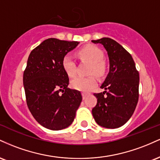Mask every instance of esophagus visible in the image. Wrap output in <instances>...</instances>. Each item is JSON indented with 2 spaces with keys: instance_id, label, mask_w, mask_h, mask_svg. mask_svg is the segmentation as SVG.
<instances>
[{
  "instance_id": "obj_1",
  "label": "esophagus",
  "mask_w": 160,
  "mask_h": 160,
  "mask_svg": "<svg viewBox=\"0 0 160 160\" xmlns=\"http://www.w3.org/2000/svg\"><path fill=\"white\" fill-rule=\"evenodd\" d=\"M82 99H85L86 97H87V94H86V93H82Z\"/></svg>"
}]
</instances>
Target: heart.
<instances>
[{
	"instance_id": "1",
	"label": "heart",
	"mask_w": 160,
	"mask_h": 160,
	"mask_svg": "<svg viewBox=\"0 0 160 160\" xmlns=\"http://www.w3.org/2000/svg\"><path fill=\"white\" fill-rule=\"evenodd\" d=\"M78 56L82 61L91 63L89 70V74H95L98 78L103 77L107 71V64L104 58V52L96 46L88 45L82 48L78 52ZM62 67L68 76L72 77L76 74V63L74 58L70 55H66L62 59ZM97 81L94 76L82 78L77 77L71 81V86L77 90L88 92L96 86Z\"/></svg>"
}]
</instances>
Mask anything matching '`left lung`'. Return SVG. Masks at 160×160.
I'll return each mask as SVG.
<instances>
[{
    "mask_svg": "<svg viewBox=\"0 0 160 160\" xmlns=\"http://www.w3.org/2000/svg\"><path fill=\"white\" fill-rule=\"evenodd\" d=\"M108 52L110 71L103 84V92L94 93L97 104L92 110L95 122L108 128L123 126L133 114L138 101L139 73L129 52L109 38L92 40Z\"/></svg>",
    "mask_w": 160,
    "mask_h": 160,
    "instance_id": "8db88e82",
    "label": "left lung"
}]
</instances>
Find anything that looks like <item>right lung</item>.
Here are the masks:
<instances>
[{"instance_id": "1", "label": "right lung", "mask_w": 160, "mask_h": 160, "mask_svg": "<svg viewBox=\"0 0 160 160\" xmlns=\"http://www.w3.org/2000/svg\"><path fill=\"white\" fill-rule=\"evenodd\" d=\"M78 44L49 38L28 58L23 74L27 105L37 122L49 129L68 127L82 102L80 92L68 87L69 78L62 67L64 56Z\"/></svg>"}]
</instances>
